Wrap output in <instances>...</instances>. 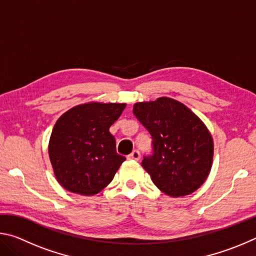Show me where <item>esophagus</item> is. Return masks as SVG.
Returning a JSON list of instances; mask_svg holds the SVG:
<instances>
[{
    "label": "esophagus",
    "instance_id": "obj_1",
    "mask_svg": "<svg viewBox=\"0 0 256 256\" xmlns=\"http://www.w3.org/2000/svg\"><path fill=\"white\" fill-rule=\"evenodd\" d=\"M140 157H141L140 152H138V150H133L132 152L128 156V160H136V162H138V160L140 159Z\"/></svg>",
    "mask_w": 256,
    "mask_h": 256
}]
</instances>
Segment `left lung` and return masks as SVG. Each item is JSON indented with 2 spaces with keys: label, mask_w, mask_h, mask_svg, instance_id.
Listing matches in <instances>:
<instances>
[{
  "label": "left lung",
  "mask_w": 256,
  "mask_h": 256,
  "mask_svg": "<svg viewBox=\"0 0 256 256\" xmlns=\"http://www.w3.org/2000/svg\"><path fill=\"white\" fill-rule=\"evenodd\" d=\"M133 114L151 136L144 168L167 196H188L204 183L214 157V141L202 120L183 104L170 98L138 102Z\"/></svg>",
  "instance_id": "8db88e82"
}]
</instances>
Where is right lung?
I'll list each match as a JSON object with an SVG mask.
<instances>
[{"mask_svg": "<svg viewBox=\"0 0 256 256\" xmlns=\"http://www.w3.org/2000/svg\"><path fill=\"white\" fill-rule=\"evenodd\" d=\"M126 104L90 102L60 116L52 132L48 152L56 178L64 188L94 196L114 178L125 157L116 152L110 128Z\"/></svg>", "mask_w": 256, "mask_h": 256, "instance_id": "1", "label": "right lung"}]
</instances>
